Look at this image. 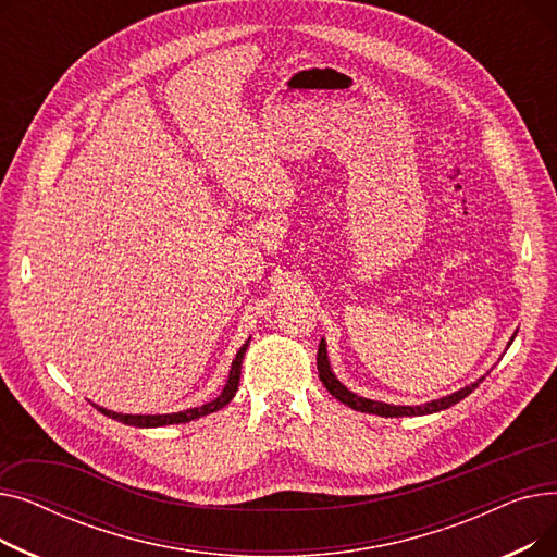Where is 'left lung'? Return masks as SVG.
I'll use <instances>...</instances> for the list:
<instances>
[{"mask_svg":"<svg viewBox=\"0 0 557 557\" xmlns=\"http://www.w3.org/2000/svg\"><path fill=\"white\" fill-rule=\"evenodd\" d=\"M315 363H318V376H320V382H323V386L330 391L332 397H336L338 401H343V404L349 406V408H355V411L372 413V416H382V418L426 416V413H435V411H445V408H449V406L458 404L460 399H465L474 388H479V384L483 382V379H479L476 384L465 386L462 391H458V393H454V395H447V397H441V399H433V401H429V404H424V406H393V404L372 401V399H366V397H359V395H355V393H349V391L338 382V379L334 376V372H332V368H330L325 341H320V345H318Z\"/></svg>","mask_w":557,"mask_h":557,"instance_id":"1","label":"left lung"}]
</instances>
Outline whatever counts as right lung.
<instances>
[{
	"instance_id": "right-lung-1",
	"label": "right lung",
	"mask_w": 557,
	"mask_h": 557,
	"mask_svg": "<svg viewBox=\"0 0 557 557\" xmlns=\"http://www.w3.org/2000/svg\"><path fill=\"white\" fill-rule=\"evenodd\" d=\"M250 341V338H248ZM248 341L244 343V347L237 352V357H234L232 361V368H230V376H227V384L223 388V393L208 401L202 406H196V408H187V411H181V413H169V416H122V413H114V411H108V408H99V411L112 420H120L124 424H131V426H164V424H183V422H191L196 418H202V416H210L214 411H219V408H223L225 404H230V399L234 397V393H237L239 388V376H242V361H244V355L248 349Z\"/></svg>"
}]
</instances>
